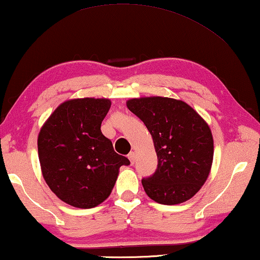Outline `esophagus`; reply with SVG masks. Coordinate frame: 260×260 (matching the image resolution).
<instances>
[{"label": "esophagus", "mask_w": 260, "mask_h": 260, "mask_svg": "<svg viewBox=\"0 0 260 260\" xmlns=\"http://www.w3.org/2000/svg\"><path fill=\"white\" fill-rule=\"evenodd\" d=\"M127 156H128L129 161H131L132 164H133V162H134V160H135V152H133V151H131V152H129V154H128V155H127Z\"/></svg>", "instance_id": "obj_1"}]
</instances>
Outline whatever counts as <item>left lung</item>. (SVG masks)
<instances>
[{
	"mask_svg": "<svg viewBox=\"0 0 260 260\" xmlns=\"http://www.w3.org/2000/svg\"><path fill=\"white\" fill-rule=\"evenodd\" d=\"M126 105L147 127L158 156L155 173L141 181L146 194L162 205L187 202L211 172L214 146L210 126L177 99L135 98Z\"/></svg>",
	"mask_w": 260,
	"mask_h": 260,
	"instance_id": "left-lung-1",
	"label": "left lung"
}]
</instances>
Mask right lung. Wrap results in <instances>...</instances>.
<instances>
[{
    "label": "right lung",
    "mask_w": 260,
    "mask_h": 260,
    "mask_svg": "<svg viewBox=\"0 0 260 260\" xmlns=\"http://www.w3.org/2000/svg\"><path fill=\"white\" fill-rule=\"evenodd\" d=\"M109 99H71L57 106L38 137L43 179L62 202L78 208L104 203L119 170L129 160L119 155L102 134Z\"/></svg>",
    "instance_id": "add662e5"
}]
</instances>
